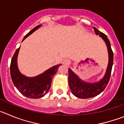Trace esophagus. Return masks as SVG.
Here are the masks:
<instances>
[{
  "instance_id": "34e87169",
  "label": "esophagus",
  "mask_w": 124,
  "mask_h": 124,
  "mask_svg": "<svg viewBox=\"0 0 124 124\" xmlns=\"http://www.w3.org/2000/svg\"><path fill=\"white\" fill-rule=\"evenodd\" d=\"M70 60H68V59H65L63 61V64H64V65H68L70 64Z\"/></svg>"
}]
</instances>
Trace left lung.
<instances>
[{
    "instance_id": "1",
    "label": "left lung",
    "mask_w": 124,
    "mask_h": 124,
    "mask_svg": "<svg viewBox=\"0 0 124 124\" xmlns=\"http://www.w3.org/2000/svg\"><path fill=\"white\" fill-rule=\"evenodd\" d=\"M94 30L96 35H99L107 45L109 51V64L104 77L96 83H87L83 81L72 71L71 69H68V82L70 89L73 95L81 99H88L95 97L104 90L109 83L113 65L114 54L109 39L104 33L98 30L96 27H94Z\"/></svg>"
}]
</instances>
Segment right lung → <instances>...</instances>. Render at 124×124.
<instances>
[{
  "label": "right lung",
  "mask_w": 124,
  "mask_h": 124,
  "mask_svg": "<svg viewBox=\"0 0 124 124\" xmlns=\"http://www.w3.org/2000/svg\"><path fill=\"white\" fill-rule=\"evenodd\" d=\"M40 26L41 25H38L33 28L25 36L22 41L30 34L37 30ZM19 50L20 47L15 51L11 60L10 66L11 78L13 83L20 93L25 97L31 99L41 98L43 97L50 89L53 76L55 75L59 66H61V64L53 66L36 77L27 78L20 73L17 67V58Z\"/></svg>",
  "instance_id": "1"
}]
</instances>
